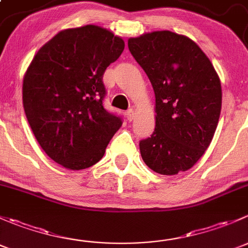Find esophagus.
Here are the masks:
<instances>
[{
    "label": "esophagus",
    "mask_w": 248,
    "mask_h": 248,
    "mask_svg": "<svg viewBox=\"0 0 248 248\" xmlns=\"http://www.w3.org/2000/svg\"><path fill=\"white\" fill-rule=\"evenodd\" d=\"M126 117H127V120H128V121H132V120L134 119V111H133V109L127 110Z\"/></svg>",
    "instance_id": "esophagus-1"
}]
</instances>
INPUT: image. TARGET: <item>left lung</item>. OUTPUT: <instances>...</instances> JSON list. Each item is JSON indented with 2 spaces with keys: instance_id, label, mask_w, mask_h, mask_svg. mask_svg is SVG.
<instances>
[{
  "instance_id": "8db88e82",
  "label": "left lung",
  "mask_w": 248,
  "mask_h": 248,
  "mask_svg": "<svg viewBox=\"0 0 248 248\" xmlns=\"http://www.w3.org/2000/svg\"><path fill=\"white\" fill-rule=\"evenodd\" d=\"M151 81L156 127L140 140L142 161L162 175L191 169L214 138L222 107L221 81L209 57L188 37L156 31L128 39Z\"/></svg>"
}]
</instances>
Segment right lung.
I'll list each match as a JSON object with an SVG mask.
<instances>
[{"instance_id":"add662e5","label":"right lung","mask_w":248,"mask_h":248,"mask_svg":"<svg viewBox=\"0 0 248 248\" xmlns=\"http://www.w3.org/2000/svg\"><path fill=\"white\" fill-rule=\"evenodd\" d=\"M124 49V39L103 27L63 30L38 50L25 73L27 121L42 149L64 168L96 164L121 127V117L103 107V74Z\"/></svg>"}]
</instances>
